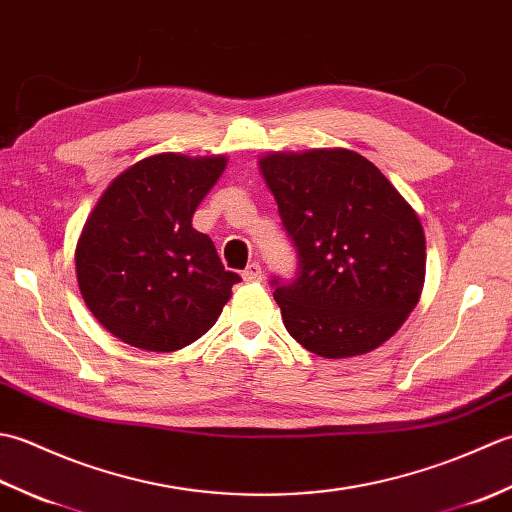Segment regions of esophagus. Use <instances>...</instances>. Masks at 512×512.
<instances>
[{
  "label": "esophagus",
  "mask_w": 512,
  "mask_h": 512,
  "mask_svg": "<svg viewBox=\"0 0 512 512\" xmlns=\"http://www.w3.org/2000/svg\"><path fill=\"white\" fill-rule=\"evenodd\" d=\"M262 277H264V273H262V266H259L257 262L248 264V266H246V270L242 273V279H244V281H262Z\"/></svg>",
  "instance_id": "34e87169"
}]
</instances>
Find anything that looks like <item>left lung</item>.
Here are the masks:
<instances>
[{
	"label": "left lung",
	"instance_id": "8db88e82",
	"mask_svg": "<svg viewBox=\"0 0 512 512\" xmlns=\"http://www.w3.org/2000/svg\"><path fill=\"white\" fill-rule=\"evenodd\" d=\"M259 169L299 259L295 279L270 281L286 330L325 358L376 350L420 299L418 215L356 151L270 154Z\"/></svg>",
	"mask_w": 512,
	"mask_h": 512
}]
</instances>
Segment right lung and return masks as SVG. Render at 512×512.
<instances>
[{
  "label": "right lung",
  "instance_id": "obj_1",
  "mask_svg": "<svg viewBox=\"0 0 512 512\" xmlns=\"http://www.w3.org/2000/svg\"><path fill=\"white\" fill-rule=\"evenodd\" d=\"M226 158L160 154L123 171L76 244L81 295L105 330L149 352H176L213 328L242 277L191 226Z\"/></svg>",
  "mask_w": 512,
  "mask_h": 512
}]
</instances>
